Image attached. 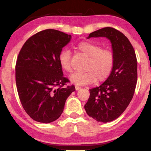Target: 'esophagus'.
<instances>
[{"instance_id":"obj_1","label":"esophagus","mask_w":151,"mask_h":151,"mask_svg":"<svg viewBox=\"0 0 151 151\" xmlns=\"http://www.w3.org/2000/svg\"><path fill=\"white\" fill-rule=\"evenodd\" d=\"M81 86H75V89H76V91H78L79 90V89H81Z\"/></svg>"}]
</instances>
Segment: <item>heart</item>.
Instances as JSON below:
<instances>
[{"mask_svg": "<svg viewBox=\"0 0 151 151\" xmlns=\"http://www.w3.org/2000/svg\"><path fill=\"white\" fill-rule=\"evenodd\" d=\"M76 49L88 58L85 73H75L70 76L71 83L76 85H85L105 81L112 73L114 64V55L111 48H102L101 46L91 41H82ZM60 67L66 72L72 71L70 52L65 48L58 55Z\"/></svg>", "mask_w": 151, "mask_h": 151, "instance_id": "1", "label": "heart"}]
</instances>
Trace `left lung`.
I'll return each instance as SVG.
<instances>
[{"label":"left lung","mask_w":151,"mask_h":151,"mask_svg":"<svg viewBox=\"0 0 151 151\" xmlns=\"http://www.w3.org/2000/svg\"><path fill=\"white\" fill-rule=\"evenodd\" d=\"M91 37H106L111 41L114 64L109 78L89 90L85 109L98 122H108L121 116L133 97L137 81V57L127 37L115 29L103 28L91 32L87 39Z\"/></svg>","instance_id":"1"}]
</instances>
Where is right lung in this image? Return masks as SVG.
I'll use <instances>...</instances> for the list:
<instances>
[{"mask_svg":"<svg viewBox=\"0 0 151 151\" xmlns=\"http://www.w3.org/2000/svg\"><path fill=\"white\" fill-rule=\"evenodd\" d=\"M70 40V35L59 30H42L25 42L18 56V94L24 111L36 121L49 123L58 119L75 91L73 85L64 86L69 80L58 62L59 53Z\"/></svg>","mask_w":151,"mask_h":151,"instance_id":"obj_1","label":"right lung"}]
</instances>
